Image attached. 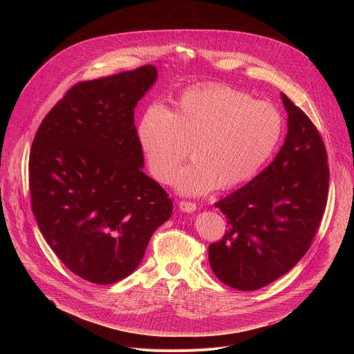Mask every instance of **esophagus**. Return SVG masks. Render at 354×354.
Listing matches in <instances>:
<instances>
[{
  "label": "esophagus",
  "mask_w": 354,
  "mask_h": 354,
  "mask_svg": "<svg viewBox=\"0 0 354 354\" xmlns=\"http://www.w3.org/2000/svg\"><path fill=\"white\" fill-rule=\"evenodd\" d=\"M179 209L185 213H192L196 210V203L193 201H186V200H180L179 201Z\"/></svg>",
  "instance_id": "1"
}]
</instances>
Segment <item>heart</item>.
<instances>
[{"label": "heart", "mask_w": 354, "mask_h": 354, "mask_svg": "<svg viewBox=\"0 0 354 354\" xmlns=\"http://www.w3.org/2000/svg\"><path fill=\"white\" fill-rule=\"evenodd\" d=\"M283 136V118L268 102L221 84L182 92L171 111L153 105L141 116L137 137L151 175L183 194L228 190L249 182L272 158Z\"/></svg>", "instance_id": "b5f03b06"}]
</instances>
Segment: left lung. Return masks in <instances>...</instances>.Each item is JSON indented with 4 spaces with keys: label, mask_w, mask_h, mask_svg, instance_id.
Listing matches in <instances>:
<instances>
[{
    "label": "left lung",
    "mask_w": 354,
    "mask_h": 354,
    "mask_svg": "<svg viewBox=\"0 0 354 354\" xmlns=\"http://www.w3.org/2000/svg\"><path fill=\"white\" fill-rule=\"evenodd\" d=\"M288 133L273 162L216 207L227 230L209 246L214 274L227 286L252 291L291 270L321 225L329 187L324 140L292 100L281 93Z\"/></svg>",
    "instance_id": "obj_1"
}]
</instances>
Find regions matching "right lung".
<instances>
[{
	"mask_svg": "<svg viewBox=\"0 0 354 354\" xmlns=\"http://www.w3.org/2000/svg\"><path fill=\"white\" fill-rule=\"evenodd\" d=\"M157 80L151 64L82 81L41 120L29 156L32 212L77 276L112 284L136 270L172 200L142 172L134 108Z\"/></svg>",
	"mask_w": 354,
	"mask_h": 354,
	"instance_id": "1",
	"label": "right lung"
}]
</instances>
